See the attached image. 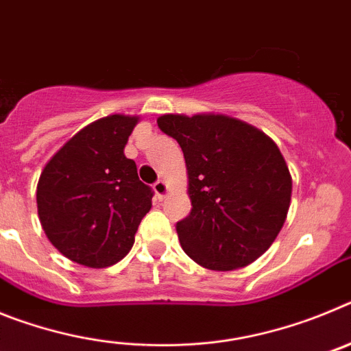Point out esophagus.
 I'll return each instance as SVG.
<instances>
[{
    "label": "esophagus",
    "instance_id": "1",
    "mask_svg": "<svg viewBox=\"0 0 351 351\" xmlns=\"http://www.w3.org/2000/svg\"><path fill=\"white\" fill-rule=\"evenodd\" d=\"M154 193L158 195V198H163L167 193H169V184L165 181H156L153 186Z\"/></svg>",
    "mask_w": 351,
    "mask_h": 351
}]
</instances>
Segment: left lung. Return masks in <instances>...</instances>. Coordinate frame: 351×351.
I'll use <instances>...</instances> for the list:
<instances>
[{"instance_id":"obj_1","label":"left lung","mask_w":351,"mask_h":351,"mask_svg":"<svg viewBox=\"0 0 351 351\" xmlns=\"http://www.w3.org/2000/svg\"><path fill=\"white\" fill-rule=\"evenodd\" d=\"M156 121L184 154L191 213L176 230L186 255L210 271L255 262L290 209L291 176L280 147L262 130L223 114Z\"/></svg>"}]
</instances>
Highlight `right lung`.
Masks as SVG:
<instances>
[{
    "instance_id": "obj_1",
    "label": "right lung",
    "mask_w": 351,
    "mask_h": 351,
    "mask_svg": "<svg viewBox=\"0 0 351 351\" xmlns=\"http://www.w3.org/2000/svg\"><path fill=\"white\" fill-rule=\"evenodd\" d=\"M138 116L112 114L77 132L45 163L36 207L52 246L84 267L104 269L128 255L153 191L138 179L125 145Z\"/></svg>"
}]
</instances>
